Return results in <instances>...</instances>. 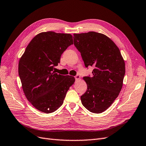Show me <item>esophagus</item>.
Listing matches in <instances>:
<instances>
[{
	"mask_svg": "<svg viewBox=\"0 0 146 146\" xmlns=\"http://www.w3.org/2000/svg\"><path fill=\"white\" fill-rule=\"evenodd\" d=\"M74 78H75V79H76V80H78V79H80V76H79V75H76V76H74Z\"/></svg>",
	"mask_w": 146,
	"mask_h": 146,
	"instance_id": "esophagus-1",
	"label": "esophagus"
}]
</instances>
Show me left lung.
<instances>
[{"instance_id":"1","label":"left lung","mask_w":146,"mask_h":146,"mask_svg":"<svg viewBox=\"0 0 146 146\" xmlns=\"http://www.w3.org/2000/svg\"><path fill=\"white\" fill-rule=\"evenodd\" d=\"M74 45L86 67H93V76L84 77L87 91L80 97L83 106L91 112L106 110L121 90L125 63L119 48L109 37L96 32L74 34Z\"/></svg>"}]
</instances>
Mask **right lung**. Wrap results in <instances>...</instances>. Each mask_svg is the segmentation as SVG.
<instances>
[{
    "label": "right lung",
    "instance_id": "1",
    "mask_svg": "<svg viewBox=\"0 0 146 146\" xmlns=\"http://www.w3.org/2000/svg\"><path fill=\"white\" fill-rule=\"evenodd\" d=\"M73 44L70 34L44 32L33 38L19 63V74L27 99L38 111L48 114L60 107L73 76L58 74L55 67L62 53Z\"/></svg>",
    "mask_w": 146,
    "mask_h": 146
}]
</instances>
